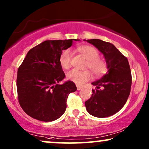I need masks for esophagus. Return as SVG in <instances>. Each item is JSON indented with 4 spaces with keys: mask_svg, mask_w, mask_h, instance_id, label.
Wrapping results in <instances>:
<instances>
[{
    "mask_svg": "<svg viewBox=\"0 0 149 149\" xmlns=\"http://www.w3.org/2000/svg\"><path fill=\"white\" fill-rule=\"evenodd\" d=\"M77 90H81V89H82V86H81V85H77Z\"/></svg>",
    "mask_w": 149,
    "mask_h": 149,
    "instance_id": "34e87169",
    "label": "esophagus"
}]
</instances>
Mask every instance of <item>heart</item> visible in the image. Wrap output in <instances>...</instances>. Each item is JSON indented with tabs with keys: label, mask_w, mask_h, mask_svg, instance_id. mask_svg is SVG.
Returning <instances> with one entry per match:
<instances>
[{
	"label": "heart",
	"mask_w": 149,
	"mask_h": 149,
	"mask_svg": "<svg viewBox=\"0 0 149 149\" xmlns=\"http://www.w3.org/2000/svg\"><path fill=\"white\" fill-rule=\"evenodd\" d=\"M79 52L87 60L86 67L92 71L95 76H101L107 72L108 66L104 60L99 58V52L93 47L86 45L78 49ZM72 52L70 49H66L60 56V64L64 69H68L71 66ZM67 79L77 85H82L90 80L91 73L89 70H79L72 69L66 74Z\"/></svg>",
	"instance_id": "obj_1"
}]
</instances>
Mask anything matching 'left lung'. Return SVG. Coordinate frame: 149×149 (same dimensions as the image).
I'll return each instance as SVG.
<instances>
[{
  "instance_id": "obj_1",
  "label": "left lung",
  "mask_w": 149,
  "mask_h": 149,
  "mask_svg": "<svg viewBox=\"0 0 149 149\" xmlns=\"http://www.w3.org/2000/svg\"><path fill=\"white\" fill-rule=\"evenodd\" d=\"M87 41L102 53L109 70L100 79L91 83L95 89L85 102V107L94 117H107L119 111L127 100L132 85L130 64L127 58L111 42L100 39Z\"/></svg>"
}]
</instances>
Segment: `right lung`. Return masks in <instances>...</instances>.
I'll list each match as a JSON object with an SVG mask.
<instances>
[{
	"label": "right lung",
	"mask_w": 149,
	"mask_h": 149,
	"mask_svg": "<svg viewBox=\"0 0 149 149\" xmlns=\"http://www.w3.org/2000/svg\"><path fill=\"white\" fill-rule=\"evenodd\" d=\"M73 40H45L32 48L18 68V101L30 117L48 122L64 113L69 93L77 87L70 81L58 84L65 77L60 56Z\"/></svg>",
	"instance_id": "add662e5"
}]
</instances>
